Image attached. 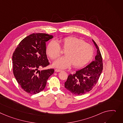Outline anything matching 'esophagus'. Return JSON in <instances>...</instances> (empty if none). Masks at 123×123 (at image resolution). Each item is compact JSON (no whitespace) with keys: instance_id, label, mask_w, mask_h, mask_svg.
<instances>
[{"instance_id":"obj_1","label":"esophagus","mask_w":123,"mask_h":123,"mask_svg":"<svg viewBox=\"0 0 123 123\" xmlns=\"http://www.w3.org/2000/svg\"><path fill=\"white\" fill-rule=\"evenodd\" d=\"M55 71L56 72H61L62 71H61V70H59V69H56L55 70Z\"/></svg>"}]
</instances>
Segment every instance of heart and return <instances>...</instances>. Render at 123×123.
Wrapping results in <instances>:
<instances>
[{
	"label": "heart",
	"instance_id": "b5f03b06",
	"mask_svg": "<svg viewBox=\"0 0 123 123\" xmlns=\"http://www.w3.org/2000/svg\"><path fill=\"white\" fill-rule=\"evenodd\" d=\"M62 47L66 56L57 59L53 63L56 67L66 69L71 66L75 68L82 67L91 60L93 55V48L85 41L76 37H69L63 39ZM47 55L51 59L59 56L61 47L58 43L52 40L49 43L46 48Z\"/></svg>",
	"mask_w": 123,
	"mask_h": 123
}]
</instances>
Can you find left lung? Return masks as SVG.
<instances>
[{"mask_svg": "<svg viewBox=\"0 0 123 123\" xmlns=\"http://www.w3.org/2000/svg\"><path fill=\"white\" fill-rule=\"evenodd\" d=\"M97 49L95 60L84 68L68 76L65 83V87L74 95H81L93 88L98 80L103 70L102 58L98 46L93 40Z\"/></svg>", "mask_w": 123, "mask_h": 123, "instance_id": "left-lung-1", "label": "left lung"}]
</instances>
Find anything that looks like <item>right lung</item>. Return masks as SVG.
Returning <instances> with one entry per match:
<instances>
[{
  "label": "right lung",
  "mask_w": 123,
  "mask_h": 123,
  "mask_svg": "<svg viewBox=\"0 0 123 123\" xmlns=\"http://www.w3.org/2000/svg\"><path fill=\"white\" fill-rule=\"evenodd\" d=\"M53 36L43 33L32 34L19 43L12 56L13 72L24 91L35 94L44 89L53 69L40 71L49 65L46 54V44Z\"/></svg>",
  "instance_id": "right-lung-1"
}]
</instances>
